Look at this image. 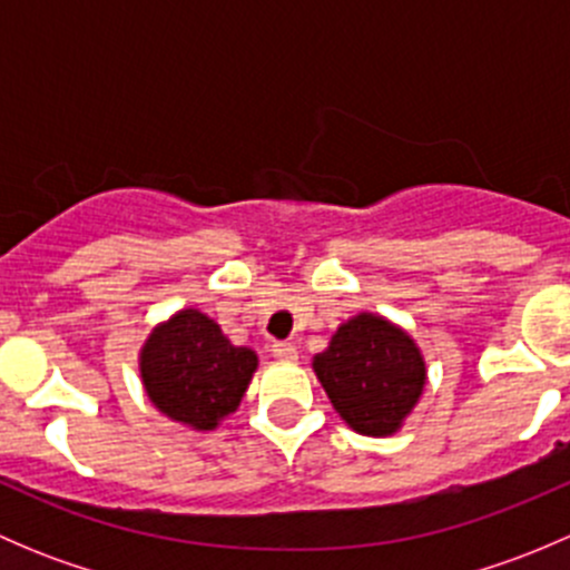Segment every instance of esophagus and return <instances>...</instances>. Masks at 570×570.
I'll list each match as a JSON object with an SVG mask.
<instances>
[{"instance_id": "1", "label": "esophagus", "mask_w": 570, "mask_h": 570, "mask_svg": "<svg viewBox=\"0 0 570 570\" xmlns=\"http://www.w3.org/2000/svg\"><path fill=\"white\" fill-rule=\"evenodd\" d=\"M273 355L278 361H295L297 358V347L292 342H273Z\"/></svg>"}]
</instances>
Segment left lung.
Wrapping results in <instances>:
<instances>
[{"instance_id": "8db88e82", "label": "left lung", "mask_w": 570, "mask_h": 570, "mask_svg": "<svg viewBox=\"0 0 570 570\" xmlns=\"http://www.w3.org/2000/svg\"><path fill=\"white\" fill-rule=\"evenodd\" d=\"M314 372L338 416L364 435H392L424 386L411 336L372 314L344 322L314 358Z\"/></svg>"}]
</instances>
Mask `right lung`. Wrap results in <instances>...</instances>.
Here are the masks:
<instances>
[{"label": "right lung", "mask_w": 570, "mask_h": 570, "mask_svg": "<svg viewBox=\"0 0 570 570\" xmlns=\"http://www.w3.org/2000/svg\"><path fill=\"white\" fill-rule=\"evenodd\" d=\"M253 370L256 353L234 347L215 320L195 308L159 325L140 355L142 383L154 405L195 430H212L237 411Z\"/></svg>", "instance_id": "add662e5"}]
</instances>
